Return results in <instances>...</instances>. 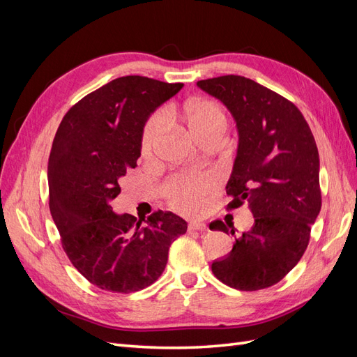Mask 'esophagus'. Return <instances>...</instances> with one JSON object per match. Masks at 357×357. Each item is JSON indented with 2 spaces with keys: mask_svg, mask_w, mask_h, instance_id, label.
<instances>
[{
  "mask_svg": "<svg viewBox=\"0 0 357 357\" xmlns=\"http://www.w3.org/2000/svg\"><path fill=\"white\" fill-rule=\"evenodd\" d=\"M205 228H207V226H205L202 222H190L189 226H188V231H189V232H193V231H205Z\"/></svg>",
  "mask_w": 357,
  "mask_h": 357,
  "instance_id": "obj_1",
  "label": "esophagus"
}]
</instances>
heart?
<instances>
[{"label":"heart","mask_w":357,"mask_h":357,"mask_svg":"<svg viewBox=\"0 0 357 357\" xmlns=\"http://www.w3.org/2000/svg\"><path fill=\"white\" fill-rule=\"evenodd\" d=\"M168 117L181 121L198 139L204 135L222 132L228 128V116L222 105L211 100H190L180 105L168 107ZM168 121L164 113H156L147 122L142 137V153L152 158L158 144L167 132ZM211 185L208 176H186L176 178L168 186V197L172 207L181 213H193L199 205V198Z\"/></svg>","instance_id":"obj_1"}]
</instances>
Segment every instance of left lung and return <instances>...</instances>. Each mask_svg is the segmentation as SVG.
<instances>
[{
    "mask_svg": "<svg viewBox=\"0 0 357 357\" xmlns=\"http://www.w3.org/2000/svg\"><path fill=\"white\" fill-rule=\"evenodd\" d=\"M197 84L228 107L238 129L226 208L248 204L255 215L252 229L211 271L238 290L271 287L301 261L321 208L316 139L294 102L255 80L229 74ZM210 229L235 235L222 220Z\"/></svg>",
    "mask_w": 357,
    "mask_h": 357,
    "instance_id": "8db88e82",
    "label": "left lung"
}]
</instances>
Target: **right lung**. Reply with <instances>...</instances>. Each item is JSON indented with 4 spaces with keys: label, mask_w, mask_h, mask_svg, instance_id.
I'll list each match as a JSON object with an SVG mask.
<instances>
[{
    "label": "right lung",
    "mask_w": 357,
    "mask_h": 357,
    "mask_svg": "<svg viewBox=\"0 0 357 357\" xmlns=\"http://www.w3.org/2000/svg\"><path fill=\"white\" fill-rule=\"evenodd\" d=\"M181 88L143 75L114 79L74 104L53 139L50 214L74 268L102 290L131 294L155 283L169 245L186 234L188 223L171 211H155L142 226L110 205L119 180L137 167L147 117Z\"/></svg>",
    "instance_id": "1"
}]
</instances>
